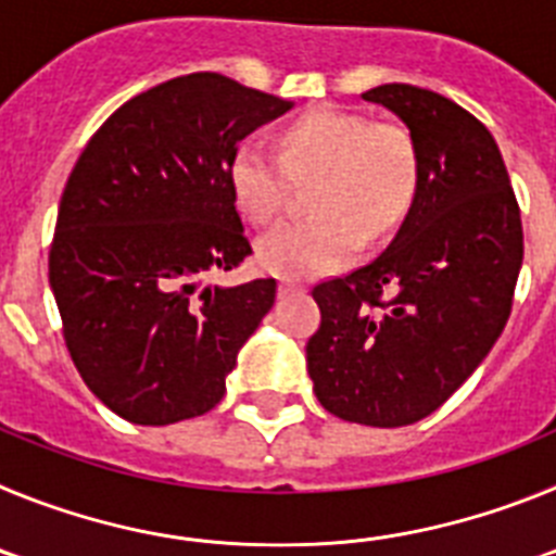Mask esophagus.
Here are the masks:
<instances>
[{
	"label": "esophagus",
	"mask_w": 556,
	"mask_h": 556,
	"mask_svg": "<svg viewBox=\"0 0 556 556\" xmlns=\"http://www.w3.org/2000/svg\"><path fill=\"white\" fill-rule=\"evenodd\" d=\"M289 294H303L301 283H292V281L278 283V298H289Z\"/></svg>",
	"instance_id": "obj_1"
}]
</instances>
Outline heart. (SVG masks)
<instances>
[{
    "instance_id": "obj_1",
    "label": "heart",
    "mask_w": 556,
    "mask_h": 556,
    "mask_svg": "<svg viewBox=\"0 0 556 556\" xmlns=\"http://www.w3.org/2000/svg\"><path fill=\"white\" fill-rule=\"evenodd\" d=\"M278 147L281 155L248 141L228 166L236 205L253 223H269L283 208L292 175H320L312 189L317 217L289 219L258 239L255 258L267 273L289 281L337 273L356 258L365 236L390 233L409 208L417 152L404 127L317 108L283 127Z\"/></svg>"
}]
</instances>
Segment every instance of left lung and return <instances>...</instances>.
Here are the masks:
<instances>
[{"instance_id":"left-lung-1","label":"left lung","mask_w":556,"mask_h":556,"mask_svg":"<svg viewBox=\"0 0 556 556\" xmlns=\"http://www.w3.org/2000/svg\"><path fill=\"white\" fill-rule=\"evenodd\" d=\"M362 100L409 130L415 194L384 253L314 287L323 323L306 367L331 415L395 429L440 409L495 345L523 264V228L498 144L473 113L406 83Z\"/></svg>"}]
</instances>
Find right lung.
Masks as SVG:
<instances>
[{
    "instance_id": "right-lung-1",
    "label": "right lung",
    "mask_w": 556,
    "mask_h": 556,
    "mask_svg": "<svg viewBox=\"0 0 556 556\" xmlns=\"http://www.w3.org/2000/svg\"><path fill=\"white\" fill-rule=\"evenodd\" d=\"M294 102L214 72L175 77L111 113L63 189L49 287L88 390L139 426L223 401L275 278L205 283L253 253L228 184L239 141Z\"/></svg>"
}]
</instances>
